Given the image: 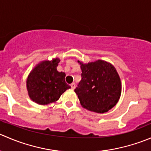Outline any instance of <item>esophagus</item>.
I'll list each match as a JSON object with an SVG mask.
<instances>
[{
  "mask_svg": "<svg viewBox=\"0 0 151 151\" xmlns=\"http://www.w3.org/2000/svg\"><path fill=\"white\" fill-rule=\"evenodd\" d=\"M75 87H76V84H75V83H71V89L74 90V88H75Z\"/></svg>",
  "mask_w": 151,
  "mask_h": 151,
  "instance_id": "1",
  "label": "esophagus"
}]
</instances>
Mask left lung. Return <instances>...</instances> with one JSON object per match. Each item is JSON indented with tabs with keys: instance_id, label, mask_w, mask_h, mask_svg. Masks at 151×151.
I'll use <instances>...</instances> for the list:
<instances>
[{
	"instance_id": "left-lung-1",
	"label": "left lung",
	"mask_w": 151,
	"mask_h": 151,
	"mask_svg": "<svg viewBox=\"0 0 151 151\" xmlns=\"http://www.w3.org/2000/svg\"><path fill=\"white\" fill-rule=\"evenodd\" d=\"M77 62L82 70V80L74 92L80 104L91 112H108L117 104L121 95L122 85L116 68L103 60Z\"/></svg>"
}]
</instances>
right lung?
Segmentation results:
<instances>
[{
  "label": "right lung",
  "instance_id": "obj_1",
  "mask_svg": "<svg viewBox=\"0 0 151 151\" xmlns=\"http://www.w3.org/2000/svg\"><path fill=\"white\" fill-rule=\"evenodd\" d=\"M58 58L42 60L30 71L26 88L30 99L40 105L56 102L60 96L71 87L65 82L66 74L59 72Z\"/></svg>",
  "mask_w": 151,
  "mask_h": 151
}]
</instances>
